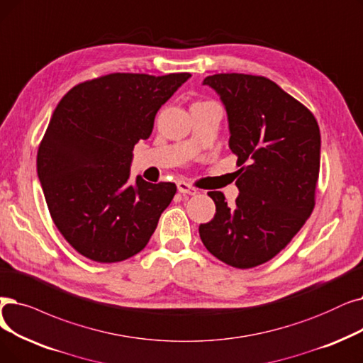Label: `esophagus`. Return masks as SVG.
Instances as JSON below:
<instances>
[{
	"label": "esophagus",
	"instance_id": "34e87169",
	"mask_svg": "<svg viewBox=\"0 0 363 363\" xmlns=\"http://www.w3.org/2000/svg\"><path fill=\"white\" fill-rule=\"evenodd\" d=\"M178 191L182 193V194H188V196H196L197 194L196 188L193 185L188 184V182H185V181H179L178 182Z\"/></svg>",
	"mask_w": 363,
	"mask_h": 363
}]
</instances>
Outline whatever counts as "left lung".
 <instances>
[{
  "mask_svg": "<svg viewBox=\"0 0 363 363\" xmlns=\"http://www.w3.org/2000/svg\"><path fill=\"white\" fill-rule=\"evenodd\" d=\"M203 84L225 105L240 194L228 206L220 191L208 193L216 212L200 224V239L219 261L252 269L285 249L314 209L319 124L306 105L267 77L215 74Z\"/></svg>",
  "mask_w": 363,
  "mask_h": 363,
  "instance_id": "1",
  "label": "left lung"
}]
</instances>
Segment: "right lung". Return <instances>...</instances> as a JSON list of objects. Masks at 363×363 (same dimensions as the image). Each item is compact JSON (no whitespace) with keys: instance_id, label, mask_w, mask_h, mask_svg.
I'll return each mask as SVG.
<instances>
[{"instance_id":"add662e5","label":"right lung","mask_w":363,"mask_h":363,"mask_svg":"<svg viewBox=\"0 0 363 363\" xmlns=\"http://www.w3.org/2000/svg\"><path fill=\"white\" fill-rule=\"evenodd\" d=\"M190 77L113 72L74 86L57 104L37 172L55 225L80 255L120 262L150 242L177 185L140 177L130 185L132 151Z\"/></svg>"}]
</instances>
